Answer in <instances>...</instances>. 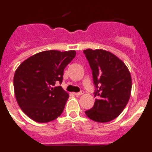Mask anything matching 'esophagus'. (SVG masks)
Listing matches in <instances>:
<instances>
[{
    "mask_svg": "<svg viewBox=\"0 0 152 152\" xmlns=\"http://www.w3.org/2000/svg\"><path fill=\"white\" fill-rule=\"evenodd\" d=\"M83 94H84V91H80V92L78 93H75V94L76 95V96H80V95H82Z\"/></svg>",
    "mask_w": 152,
    "mask_h": 152,
    "instance_id": "esophagus-1",
    "label": "esophagus"
}]
</instances>
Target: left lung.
I'll return each mask as SVG.
<instances>
[{
	"instance_id": "1",
	"label": "left lung",
	"mask_w": 152,
	"mask_h": 152,
	"mask_svg": "<svg viewBox=\"0 0 152 152\" xmlns=\"http://www.w3.org/2000/svg\"><path fill=\"white\" fill-rule=\"evenodd\" d=\"M84 53L92 70L96 97L86 115L97 123L112 121L129 100L132 84L129 71L121 59L108 51L88 49Z\"/></svg>"
}]
</instances>
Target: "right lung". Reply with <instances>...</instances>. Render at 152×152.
Returning <instances> with one entry per match:
<instances>
[{
    "label": "right lung",
    "instance_id": "add662e5",
    "mask_svg": "<svg viewBox=\"0 0 152 152\" xmlns=\"http://www.w3.org/2000/svg\"><path fill=\"white\" fill-rule=\"evenodd\" d=\"M74 50L43 51L30 56L16 70L13 88L23 112L37 123H49L62 113L69 95L61 86Z\"/></svg>",
    "mask_w": 152,
    "mask_h": 152
}]
</instances>
